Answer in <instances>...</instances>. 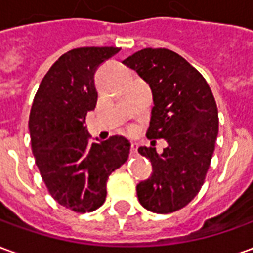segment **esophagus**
Masks as SVG:
<instances>
[{
    "mask_svg": "<svg viewBox=\"0 0 253 253\" xmlns=\"http://www.w3.org/2000/svg\"><path fill=\"white\" fill-rule=\"evenodd\" d=\"M138 152V143L137 142H131V148H130V153L131 156H135Z\"/></svg>",
    "mask_w": 253,
    "mask_h": 253,
    "instance_id": "obj_1",
    "label": "esophagus"
}]
</instances>
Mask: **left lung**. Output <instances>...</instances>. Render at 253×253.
<instances>
[{
	"mask_svg": "<svg viewBox=\"0 0 253 253\" xmlns=\"http://www.w3.org/2000/svg\"><path fill=\"white\" fill-rule=\"evenodd\" d=\"M123 63L150 85L154 107L146 137L168 146H141L153 173L137 186L138 201L149 211L168 214L187 206L203 186L218 135V110L206 80L168 48H143Z\"/></svg>",
	"mask_w": 253,
	"mask_h": 253,
	"instance_id": "1",
	"label": "left lung"
}]
</instances>
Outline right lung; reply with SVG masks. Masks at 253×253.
Masks as SVG:
<instances>
[{
	"mask_svg": "<svg viewBox=\"0 0 253 253\" xmlns=\"http://www.w3.org/2000/svg\"><path fill=\"white\" fill-rule=\"evenodd\" d=\"M119 51L118 47L67 51L43 77L32 103L28 127L36 165L50 195L72 211L99 209L107 196L108 177L130 154L126 138L89 142L84 126L97 103L94 73Z\"/></svg>",
	"mask_w": 253,
	"mask_h": 253,
	"instance_id": "right-lung-1",
	"label": "right lung"
}]
</instances>
